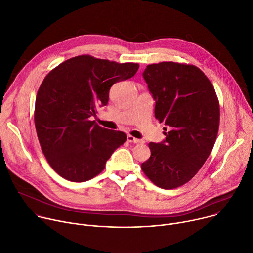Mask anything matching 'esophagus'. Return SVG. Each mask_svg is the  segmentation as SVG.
I'll list each match as a JSON object with an SVG mask.
<instances>
[{"mask_svg": "<svg viewBox=\"0 0 253 253\" xmlns=\"http://www.w3.org/2000/svg\"><path fill=\"white\" fill-rule=\"evenodd\" d=\"M127 141L130 143H140L141 142L140 139L135 138V137H133L132 135H127Z\"/></svg>", "mask_w": 253, "mask_h": 253, "instance_id": "34e87169", "label": "esophagus"}]
</instances>
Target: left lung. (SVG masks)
Instances as JSON below:
<instances>
[{"instance_id":"8db88e82","label":"left lung","mask_w":253,"mask_h":253,"mask_svg":"<svg viewBox=\"0 0 253 253\" xmlns=\"http://www.w3.org/2000/svg\"><path fill=\"white\" fill-rule=\"evenodd\" d=\"M143 78L155 101V118L169 131L164 132V142L148 144L151 155L141 169L155 186L176 189L196 175L214 147L218 97L210 80L193 64H149Z\"/></svg>"}]
</instances>
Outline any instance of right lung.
<instances>
[{"mask_svg": "<svg viewBox=\"0 0 253 253\" xmlns=\"http://www.w3.org/2000/svg\"><path fill=\"white\" fill-rule=\"evenodd\" d=\"M138 68L134 62L79 55L44 78L36 96L34 123L44 156L61 177L83 182L97 176L126 141L124 132L103 128L91 117L108 104L111 86L132 78Z\"/></svg>", "mask_w": 253, "mask_h": 253, "instance_id": "1", "label": "right lung"}]
</instances>
